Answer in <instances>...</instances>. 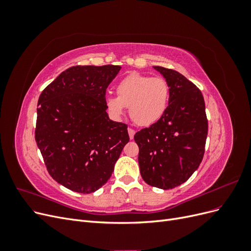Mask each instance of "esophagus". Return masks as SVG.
I'll return each instance as SVG.
<instances>
[{
    "label": "esophagus",
    "mask_w": 251,
    "mask_h": 251,
    "mask_svg": "<svg viewBox=\"0 0 251 251\" xmlns=\"http://www.w3.org/2000/svg\"><path fill=\"white\" fill-rule=\"evenodd\" d=\"M127 132H128V136H130V138L133 139V138H134V135H135V131L133 130V128L128 127V128H127Z\"/></svg>",
    "instance_id": "1"
}]
</instances>
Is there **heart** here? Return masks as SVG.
<instances>
[{
    "mask_svg": "<svg viewBox=\"0 0 251 251\" xmlns=\"http://www.w3.org/2000/svg\"><path fill=\"white\" fill-rule=\"evenodd\" d=\"M116 94L105 98L111 115L121 118L128 108L136 125L148 126L157 123L168 109L170 86L162 77L133 72L117 83Z\"/></svg>",
    "mask_w": 251,
    "mask_h": 251,
    "instance_id": "heart-1",
    "label": "heart"
}]
</instances>
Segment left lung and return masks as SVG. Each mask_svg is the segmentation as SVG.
Returning a JSON list of instances; mask_svg holds the SVG:
<instances>
[{"label": "left lung", "mask_w": 251, "mask_h": 251, "mask_svg": "<svg viewBox=\"0 0 251 251\" xmlns=\"http://www.w3.org/2000/svg\"><path fill=\"white\" fill-rule=\"evenodd\" d=\"M170 86L163 116L134 136L142 179L149 185L172 189L181 185L203 159L208 123L201 91L181 73L154 66Z\"/></svg>", "instance_id": "1"}]
</instances>
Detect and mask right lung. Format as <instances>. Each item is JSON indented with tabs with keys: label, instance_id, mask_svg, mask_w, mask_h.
<instances>
[{
	"label": "right lung",
	"instance_id": "add662e5",
	"mask_svg": "<svg viewBox=\"0 0 251 251\" xmlns=\"http://www.w3.org/2000/svg\"><path fill=\"white\" fill-rule=\"evenodd\" d=\"M120 66H74L44 89L37 102L35 141L50 176L73 192L107 183L124 147L127 126L112 121L105 91Z\"/></svg>",
	"mask_w": 251,
	"mask_h": 251
}]
</instances>
